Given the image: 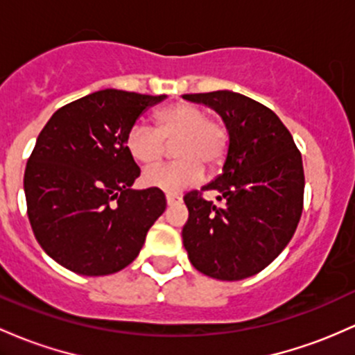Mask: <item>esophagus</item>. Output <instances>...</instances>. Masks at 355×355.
Returning <instances> with one entry per match:
<instances>
[{
	"label": "esophagus",
	"instance_id": "esophagus-1",
	"mask_svg": "<svg viewBox=\"0 0 355 355\" xmlns=\"http://www.w3.org/2000/svg\"><path fill=\"white\" fill-rule=\"evenodd\" d=\"M182 197L175 196V193H166V204L168 205H175V204H180Z\"/></svg>",
	"mask_w": 355,
	"mask_h": 355
}]
</instances>
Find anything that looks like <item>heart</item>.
<instances>
[{
	"label": "heart",
	"instance_id": "b5f03b06",
	"mask_svg": "<svg viewBox=\"0 0 355 355\" xmlns=\"http://www.w3.org/2000/svg\"><path fill=\"white\" fill-rule=\"evenodd\" d=\"M173 148L175 163L155 165L143 171L141 182L150 189L178 193L198 184L204 166L219 168L229 146V135L219 121L209 119L205 109L190 103H178L157 112L155 128L135 123L126 135V150L135 162L151 165Z\"/></svg>",
	"mask_w": 355,
	"mask_h": 355
}]
</instances>
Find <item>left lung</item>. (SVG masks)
<instances>
[{
  "label": "left lung",
  "instance_id": "8db88e82",
  "mask_svg": "<svg viewBox=\"0 0 355 355\" xmlns=\"http://www.w3.org/2000/svg\"><path fill=\"white\" fill-rule=\"evenodd\" d=\"M225 124L229 146L222 173L202 190L220 205L187 193L182 237L193 268L210 278L237 282L272 263L293 237L303 210L302 155L282 119L239 92L184 94Z\"/></svg>",
  "mask_w": 355,
  "mask_h": 355
}]
</instances>
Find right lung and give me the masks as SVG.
<instances>
[{"label":"right lung","mask_w":355,"mask_h":355,"mask_svg":"<svg viewBox=\"0 0 355 355\" xmlns=\"http://www.w3.org/2000/svg\"><path fill=\"white\" fill-rule=\"evenodd\" d=\"M166 96L104 89L53 112L26 163L23 189L33 234L58 264L84 276L136 259L165 212L162 190L131 189L139 166L126 135Z\"/></svg>","instance_id":"obj_1"}]
</instances>
